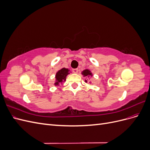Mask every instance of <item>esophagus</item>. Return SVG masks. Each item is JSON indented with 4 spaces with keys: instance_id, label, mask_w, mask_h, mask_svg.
<instances>
[{
    "instance_id": "esophagus-1",
    "label": "esophagus",
    "mask_w": 150,
    "mask_h": 150,
    "mask_svg": "<svg viewBox=\"0 0 150 150\" xmlns=\"http://www.w3.org/2000/svg\"><path fill=\"white\" fill-rule=\"evenodd\" d=\"M72 72H73L75 74H77L78 72V69H72Z\"/></svg>"
}]
</instances>
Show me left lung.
Masks as SVG:
<instances>
[{
	"instance_id": "left-lung-1",
	"label": "left lung",
	"mask_w": 150,
	"mask_h": 150,
	"mask_svg": "<svg viewBox=\"0 0 150 150\" xmlns=\"http://www.w3.org/2000/svg\"><path fill=\"white\" fill-rule=\"evenodd\" d=\"M81 74H82L83 77H88V78H89V77H90V76L91 77L93 76V73L91 72V71L89 69L83 70L82 72H81ZM84 81H85V83H88V81L86 79H85Z\"/></svg>"
}]
</instances>
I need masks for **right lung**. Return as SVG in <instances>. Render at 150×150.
<instances>
[{
	"label": "right lung",
	"mask_w": 150,
	"mask_h": 150,
	"mask_svg": "<svg viewBox=\"0 0 150 150\" xmlns=\"http://www.w3.org/2000/svg\"><path fill=\"white\" fill-rule=\"evenodd\" d=\"M70 70L67 68L62 67V69L59 70L56 74L55 76V83H54V86H59L60 84H62L64 83L66 80V77L68 74H69Z\"/></svg>",
	"instance_id": "right-lung-1"
}]
</instances>
